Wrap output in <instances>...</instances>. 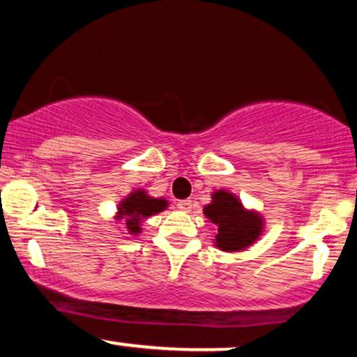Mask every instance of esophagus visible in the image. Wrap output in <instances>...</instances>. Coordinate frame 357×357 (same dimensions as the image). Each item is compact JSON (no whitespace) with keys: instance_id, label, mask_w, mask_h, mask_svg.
<instances>
[{"instance_id":"34e87169","label":"esophagus","mask_w":357,"mask_h":357,"mask_svg":"<svg viewBox=\"0 0 357 357\" xmlns=\"http://www.w3.org/2000/svg\"><path fill=\"white\" fill-rule=\"evenodd\" d=\"M191 206H192L191 199H183V202H178V208L183 211H190Z\"/></svg>"}]
</instances>
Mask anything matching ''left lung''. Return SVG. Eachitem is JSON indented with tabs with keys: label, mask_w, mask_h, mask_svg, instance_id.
I'll use <instances>...</instances> for the list:
<instances>
[{
	"label": "left lung",
	"mask_w": 357,
	"mask_h": 357,
	"mask_svg": "<svg viewBox=\"0 0 357 357\" xmlns=\"http://www.w3.org/2000/svg\"><path fill=\"white\" fill-rule=\"evenodd\" d=\"M204 216L218 227L215 245L223 252H240L255 243L264 231L260 213L247 210L233 192L215 191L211 203L204 206Z\"/></svg>",
	"instance_id": "8db88e82"
}]
</instances>
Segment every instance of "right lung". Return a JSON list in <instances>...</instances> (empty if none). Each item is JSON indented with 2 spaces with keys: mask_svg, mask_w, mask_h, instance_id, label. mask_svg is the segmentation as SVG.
Masks as SVG:
<instances>
[{
  "mask_svg": "<svg viewBox=\"0 0 357 357\" xmlns=\"http://www.w3.org/2000/svg\"><path fill=\"white\" fill-rule=\"evenodd\" d=\"M166 208L167 199L153 198L144 190H136L119 203L116 220H124L126 231L129 235H139L142 231V220L149 218V216L155 215V213L165 211Z\"/></svg>",
  "mask_w": 357,
  "mask_h": 357,
  "instance_id": "right-lung-1",
  "label": "right lung"
}]
</instances>
